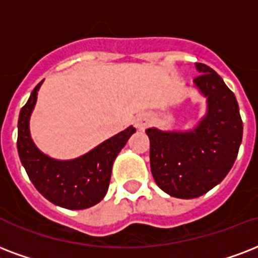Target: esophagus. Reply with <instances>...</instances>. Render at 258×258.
Masks as SVG:
<instances>
[{"mask_svg": "<svg viewBox=\"0 0 258 258\" xmlns=\"http://www.w3.org/2000/svg\"><path fill=\"white\" fill-rule=\"evenodd\" d=\"M151 121V116L149 113H141V115L137 116L135 119V125L138 128H145L147 125L150 124Z\"/></svg>", "mask_w": 258, "mask_h": 258, "instance_id": "esophagus-1", "label": "esophagus"}]
</instances>
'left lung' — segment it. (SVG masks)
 I'll list each match as a JSON object with an SVG mask.
<instances>
[{
    "label": "left lung",
    "mask_w": 258,
    "mask_h": 258,
    "mask_svg": "<svg viewBox=\"0 0 258 258\" xmlns=\"http://www.w3.org/2000/svg\"><path fill=\"white\" fill-rule=\"evenodd\" d=\"M195 84L207 97V116L190 133L147 128L150 166L157 185L178 199L207 194L233 168L242 142L237 98L210 66L196 63Z\"/></svg>",
    "instance_id": "obj_1"
}]
</instances>
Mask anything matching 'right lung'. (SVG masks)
<instances>
[{"mask_svg":"<svg viewBox=\"0 0 258 258\" xmlns=\"http://www.w3.org/2000/svg\"><path fill=\"white\" fill-rule=\"evenodd\" d=\"M42 82L35 86L27 104L20 111L17 134L20 161L35 188L51 203L69 210L89 208L101 202L107 194L113 161L135 128L130 125L77 160H51L33 145L28 127Z\"/></svg>","mask_w":258,"mask_h":258,"instance_id":"obj_1","label":"right lung"}]
</instances>
